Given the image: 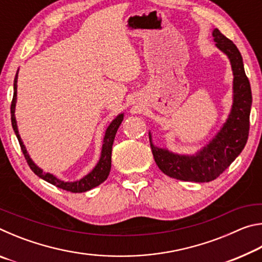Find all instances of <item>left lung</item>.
<instances>
[{"label":"left lung","mask_w":262,"mask_h":262,"mask_svg":"<svg viewBox=\"0 0 262 262\" xmlns=\"http://www.w3.org/2000/svg\"><path fill=\"white\" fill-rule=\"evenodd\" d=\"M212 37L216 47L230 60L233 74L232 105L223 126L205 147L193 155L176 154L157 147L149 132L150 145L159 170L178 180L208 183L216 179L239 156L247 142L252 92L243 57L237 46L219 29L212 31Z\"/></svg>","instance_id":"1"}]
</instances>
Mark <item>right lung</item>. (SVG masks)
Returning <instances> with one entry per match:
<instances>
[{"label":"right lung","instance_id":"obj_1","mask_svg":"<svg viewBox=\"0 0 262 262\" xmlns=\"http://www.w3.org/2000/svg\"><path fill=\"white\" fill-rule=\"evenodd\" d=\"M18 70H17L15 81H14V97H12V101H11V125H12V128H14V132L17 136V139H18L21 151H23L24 157L26 159V162H28L31 170H32L34 173L39 177V178L43 179L45 181H47V183L54 185L61 189L68 190V192H73V193L86 192V190H90L92 188L97 187V186H99L101 183H104V181L107 179L111 171L112 145H113L114 137H115V134H117L118 128L120 127L121 122L123 120V113L117 115L115 119H113L112 122L108 125L107 129H106L104 140H103V147H101V154H100L98 163L96 164V166L92 168L86 176H84L83 178H81L79 180H76V181L61 180L59 178H56L54 174L50 173V172H43L42 168L39 167L37 164L31 159L30 155L28 154V150H26L23 141L20 139L18 127H17L16 117H15V108H16V103H17V79H18Z\"/></svg>","mask_w":262,"mask_h":262}]
</instances>
